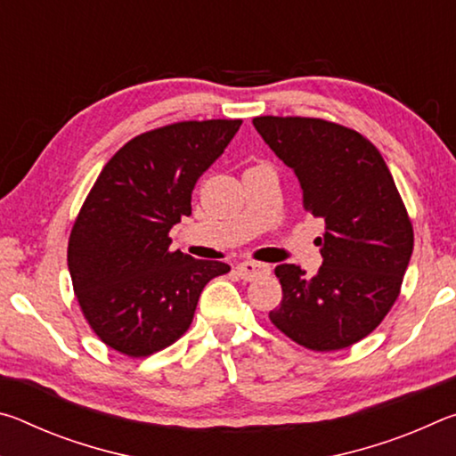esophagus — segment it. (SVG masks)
Masks as SVG:
<instances>
[{"instance_id": "1", "label": "esophagus", "mask_w": 456, "mask_h": 456, "mask_svg": "<svg viewBox=\"0 0 456 456\" xmlns=\"http://www.w3.org/2000/svg\"><path fill=\"white\" fill-rule=\"evenodd\" d=\"M237 272L239 275L243 277V280H257L261 275H267L272 272V267L267 264H259V261H241V264L237 265Z\"/></svg>"}]
</instances>
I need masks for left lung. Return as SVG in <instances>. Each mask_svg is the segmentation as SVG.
<instances>
[{"instance_id": "8db88e82", "label": "left lung", "mask_w": 456, "mask_h": 456, "mask_svg": "<svg viewBox=\"0 0 456 456\" xmlns=\"http://www.w3.org/2000/svg\"><path fill=\"white\" fill-rule=\"evenodd\" d=\"M253 126L297 176L304 209L323 219L315 275L275 267L283 297L269 320L315 352L342 350L378 328L412 256V223L376 146L320 118L257 117Z\"/></svg>"}]
</instances>
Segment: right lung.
Returning a JSON list of instances; mask_svg holds the SVG:
<instances>
[{"mask_svg": "<svg viewBox=\"0 0 456 456\" xmlns=\"http://www.w3.org/2000/svg\"><path fill=\"white\" fill-rule=\"evenodd\" d=\"M241 120H189L133 138L108 160L68 243L74 293L106 346L133 358L189 330L200 291L229 272L221 261L171 251L168 231L191 215L199 176Z\"/></svg>", "mask_w": 456, "mask_h": 456, "instance_id": "add662e5", "label": "right lung"}]
</instances>
